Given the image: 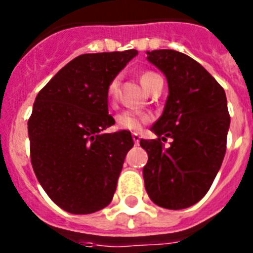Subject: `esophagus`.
<instances>
[{"mask_svg": "<svg viewBox=\"0 0 253 253\" xmlns=\"http://www.w3.org/2000/svg\"><path fill=\"white\" fill-rule=\"evenodd\" d=\"M132 140H134L135 144L138 146L139 142H140V136H139V134H136V132H135V134H132Z\"/></svg>", "mask_w": 253, "mask_h": 253, "instance_id": "1", "label": "esophagus"}]
</instances>
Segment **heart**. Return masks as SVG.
<instances>
[{
  "instance_id": "1",
  "label": "heart",
  "mask_w": 253,
  "mask_h": 253,
  "mask_svg": "<svg viewBox=\"0 0 253 253\" xmlns=\"http://www.w3.org/2000/svg\"><path fill=\"white\" fill-rule=\"evenodd\" d=\"M159 75L151 71H146V72L140 73V83L144 86V89L150 90L154 83L159 79ZM119 91V79L115 77L110 81V84L107 86V98L110 102H114L117 97H118ZM150 121V115L143 114L139 111L134 110H126L123 111L122 114L118 115L117 118V123H118L119 128L123 130H139L142 127L143 123H147Z\"/></svg>"
}]
</instances>
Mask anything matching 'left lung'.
Wrapping results in <instances>:
<instances>
[{
  "label": "left lung",
  "instance_id": "8db88e82",
  "mask_svg": "<svg viewBox=\"0 0 253 253\" xmlns=\"http://www.w3.org/2000/svg\"><path fill=\"white\" fill-rule=\"evenodd\" d=\"M167 77L169 95L151 127L158 139H140L148 154L144 185L154 204L169 210L202 200L219 170L227 144L230 114L223 87L206 69L173 49L147 52ZM172 138L169 146L162 143Z\"/></svg>",
  "mask_w": 253,
  "mask_h": 253
}]
</instances>
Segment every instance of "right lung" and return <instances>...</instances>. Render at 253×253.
Instances as JSON below:
<instances>
[{"instance_id":"obj_1","label":"right lung","mask_w":253,"mask_h":253,"mask_svg":"<svg viewBox=\"0 0 253 253\" xmlns=\"http://www.w3.org/2000/svg\"><path fill=\"white\" fill-rule=\"evenodd\" d=\"M136 49L84 53L63 67L38 93L27 122L31 164L42 188L71 214H91L110 204L130 131H102L115 123L107 86Z\"/></svg>"}]
</instances>
